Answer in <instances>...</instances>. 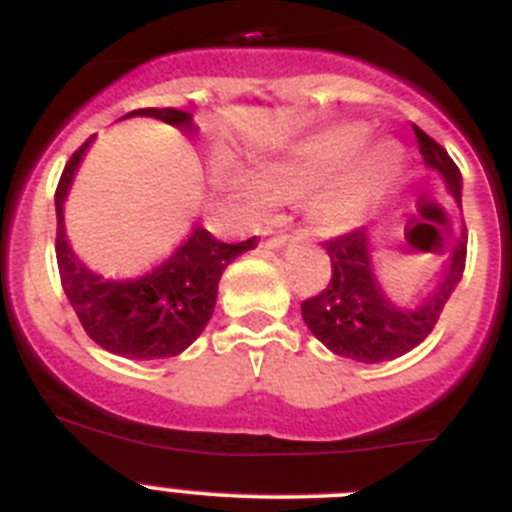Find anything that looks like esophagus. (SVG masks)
<instances>
[{
	"instance_id": "1",
	"label": "esophagus",
	"mask_w": 512,
	"mask_h": 512,
	"mask_svg": "<svg viewBox=\"0 0 512 512\" xmlns=\"http://www.w3.org/2000/svg\"><path fill=\"white\" fill-rule=\"evenodd\" d=\"M284 243H287V235L284 233H274V235H269V238H261V248H282Z\"/></svg>"
}]
</instances>
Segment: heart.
<instances>
[{"label":"heart","instance_id":"heart-1","mask_svg":"<svg viewBox=\"0 0 512 512\" xmlns=\"http://www.w3.org/2000/svg\"><path fill=\"white\" fill-rule=\"evenodd\" d=\"M366 138V125L341 122L261 156V174L225 158L217 176L243 215L259 217L277 200L307 194L310 228L320 235L346 233L364 220L402 169L397 143H366Z\"/></svg>","mask_w":512,"mask_h":512}]
</instances>
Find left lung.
<instances>
[{
  "label": "left lung",
  "instance_id": "8db88e82",
  "mask_svg": "<svg viewBox=\"0 0 512 512\" xmlns=\"http://www.w3.org/2000/svg\"><path fill=\"white\" fill-rule=\"evenodd\" d=\"M420 156L425 166L438 171L461 207V174L446 148L438 146L431 135L415 128ZM330 256V282L320 295L302 302V320L323 346L346 359L377 364L413 351L428 338L441 318L443 305L461 282L467 261V230L454 238L449 259L443 261L431 292L413 307H402L384 295L377 282L372 261L369 230L356 228L325 243Z\"/></svg>",
  "mask_w": 512,
  "mask_h": 512
}]
</instances>
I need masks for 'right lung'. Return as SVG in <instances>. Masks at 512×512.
<instances>
[{
    "label": "right lung",
    "mask_w": 512,
    "mask_h": 512,
    "mask_svg": "<svg viewBox=\"0 0 512 512\" xmlns=\"http://www.w3.org/2000/svg\"><path fill=\"white\" fill-rule=\"evenodd\" d=\"M125 117H153L194 133L192 115L174 107H146ZM89 143L92 138L69 158L56 189V259L63 292L87 336L104 351L125 359H169L182 354L210 323L225 266L243 251H251L256 235L241 243H223L197 225L169 259L143 277H99L76 259L63 225V202Z\"/></svg>",
    "instance_id": "1"
}]
</instances>
